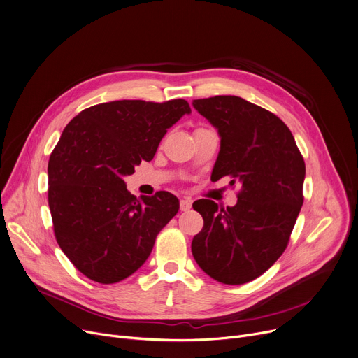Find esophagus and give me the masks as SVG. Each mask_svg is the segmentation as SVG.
<instances>
[{"mask_svg": "<svg viewBox=\"0 0 358 358\" xmlns=\"http://www.w3.org/2000/svg\"><path fill=\"white\" fill-rule=\"evenodd\" d=\"M191 206H192V201L189 199L180 200V210L181 211H188L191 208Z\"/></svg>", "mask_w": 358, "mask_h": 358, "instance_id": "1", "label": "esophagus"}]
</instances>
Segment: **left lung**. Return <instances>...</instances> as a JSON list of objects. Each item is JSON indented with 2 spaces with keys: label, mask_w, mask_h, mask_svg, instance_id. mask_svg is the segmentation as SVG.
<instances>
[{
  "label": "left lung",
  "mask_w": 358,
  "mask_h": 358,
  "mask_svg": "<svg viewBox=\"0 0 358 358\" xmlns=\"http://www.w3.org/2000/svg\"><path fill=\"white\" fill-rule=\"evenodd\" d=\"M217 129L221 147L211 180L238 184L237 204L199 200L203 230L191 251L211 278L238 285L264 274L284 252L304 197V158L288 127L273 113L236 95L194 100Z\"/></svg>",
  "instance_id": "obj_1"
}]
</instances>
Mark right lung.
<instances>
[{"instance_id":"obj_1","label":"right lung","mask_w":358,"mask_h":358,"mask_svg":"<svg viewBox=\"0 0 358 358\" xmlns=\"http://www.w3.org/2000/svg\"><path fill=\"white\" fill-rule=\"evenodd\" d=\"M189 113L181 99L121 100L85 108L64 128L48 161V206L58 245L90 280L114 284L136 273L178 213L171 192L137 200L124 177Z\"/></svg>"}]
</instances>
